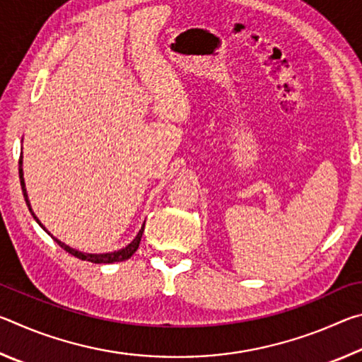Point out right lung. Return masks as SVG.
<instances>
[{
    "label": "right lung",
    "mask_w": 362,
    "mask_h": 362,
    "mask_svg": "<svg viewBox=\"0 0 362 362\" xmlns=\"http://www.w3.org/2000/svg\"><path fill=\"white\" fill-rule=\"evenodd\" d=\"M19 177H21V187H22V193H23V198H25V203H27V206H28V211L32 212V216H33V218L36 220V222H38V225L41 226L42 230H45L47 235H51V233H49L47 230H46V226L42 225L40 220H38V217L35 216V212L32 211V206H30V201H28V194H27V188H25V182H23V170H22V156H21V159H19ZM144 228H145V223L142 225V228H140V231L137 233V236L134 238V241L131 243V244H127L126 247H122V249H119V250H115V252H108V254H84V252H79V250H76V249H73V247H70V246H66V244H64L62 241H59L57 238H54L52 235V238H54V241H56L60 247L62 249H65L66 252L69 254H71V255H75L76 259H81V260H88V262H93V263H115V262H124V260H127V259H131L132 257V254L136 252V250L139 249V244H140V240H142V233H144Z\"/></svg>",
    "instance_id": "obj_1"
}]
</instances>
